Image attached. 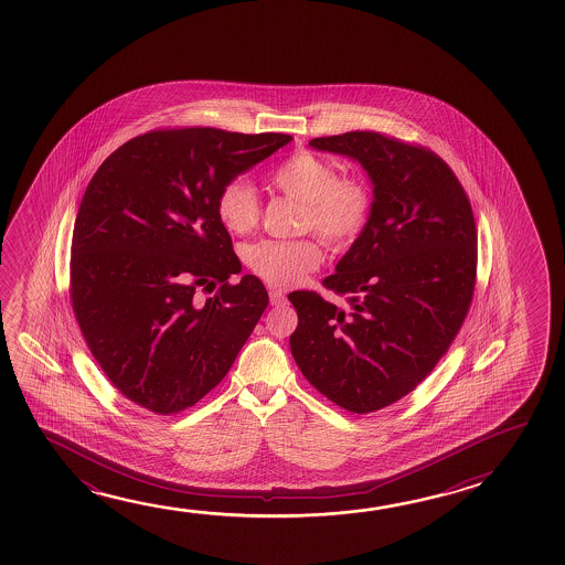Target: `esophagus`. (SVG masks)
<instances>
[{"instance_id":"1","label":"esophagus","mask_w":565,"mask_h":565,"mask_svg":"<svg viewBox=\"0 0 565 565\" xmlns=\"http://www.w3.org/2000/svg\"><path fill=\"white\" fill-rule=\"evenodd\" d=\"M286 301V294L281 289H269V303L271 306H281Z\"/></svg>"}]
</instances>
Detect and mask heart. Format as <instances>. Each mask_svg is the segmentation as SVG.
<instances>
[{
    "label": "heart",
    "mask_w": 565,
    "mask_h": 565,
    "mask_svg": "<svg viewBox=\"0 0 565 565\" xmlns=\"http://www.w3.org/2000/svg\"><path fill=\"white\" fill-rule=\"evenodd\" d=\"M269 185L303 204L301 226L313 228L334 246L356 241L371 218V189L361 179L339 177L337 167L311 151H297L276 167ZM216 216L232 234H248L259 221V199L244 179H232L216 194ZM323 262L315 238L259 241L248 246L246 264L269 286L291 287Z\"/></svg>",
    "instance_id": "heart-1"
}]
</instances>
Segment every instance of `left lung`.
<instances>
[{"label": "left lung", "instance_id": "obj_1", "mask_svg": "<svg viewBox=\"0 0 565 565\" xmlns=\"http://www.w3.org/2000/svg\"><path fill=\"white\" fill-rule=\"evenodd\" d=\"M359 161L372 183L361 236L323 286L349 306L294 291L289 337L299 371L354 414L390 406L416 388L461 329L477 274V228L459 179L434 151L379 131L309 141Z\"/></svg>", "mask_w": 565, "mask_h": 565}]
</instances>
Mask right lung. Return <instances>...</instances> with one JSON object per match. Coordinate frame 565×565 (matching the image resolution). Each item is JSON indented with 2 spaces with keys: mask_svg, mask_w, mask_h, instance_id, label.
<instances>
[{
  "mask_svg": "<svg viewBox=\"0 0 565 565\" xmlns=\"http://www.w3.org/2000/svg\"><path fill=\"white\" fill-rule=\"evenodd\" d=\"M214 128L149 131L98 167L76 214L71 299L88 349L126 398L159 416L226 376L268 307L242 276L216 194L291 141ZM217 294L201 302L199 288Z\"/></svg>",
  "mask_w": 565,
  "mask_h": 565,
  "instance_id": "add662e5",
  "label": "right lung"
}]
</instances>
